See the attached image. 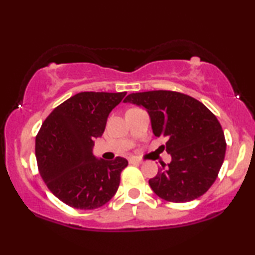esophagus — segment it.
<instances>
[{
  "label": "esophagus",
  "instance_id": "obj_1",
  "mask_svg": "<svg viewBox=\"0 0 255 255\" xmlns=\"http://www.w3.org/2000/svg\"><path fill=\"white\" fill-rule=\"evenodd\" d=\"M128 162H129V164H139L140 163L139 159H136V158H132V157L129 158Z\"/></svg>",
  "mask_w": 255,
  "mask_h": 255
}]
</instances>
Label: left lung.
Instances as JSON below:
<instances>
[{
  "label": "left lung",
  "mask_w": 255,
  "mask_h": 255,
  "mask_svg": "<svg viewBox=\"0 0 255 255\" xmlns=\"http://www.w3.org/2000/svg\"><path fill=\"white\" fill-rule=\"evenodd\" d=\"M124 102L147 110L154 135L166 137L163 148L172 161L148 181L170 202H188L208 191L221 170L226 140L221 124L204 103L175 91L131 93Z\"/></svg>",
  "instance_id": "left-lung-1"
}]
</instances>
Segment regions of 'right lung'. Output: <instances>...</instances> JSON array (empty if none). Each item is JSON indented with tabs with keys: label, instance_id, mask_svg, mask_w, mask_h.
I'll return each mask as SVG.
<instances>
[{
	"label": "right lung",
	"instance_id": "right-lung-1",
	"mask_svg": "<svg viewBox=\"0 0 255 255\" xmlns=\"http://www.w3.org/2000/svg\"><path fill=\"white\" fill-rule=\"evenodd\" d=\"M127 92H81L56 107L36 136L42 180L55 197L76 209H96L117 192L124 157L98 159L94 138L102 136L108 116Z\"/></svg>",
	"mask_w": 255,
	"mask_h": 255
}]
</instances>
